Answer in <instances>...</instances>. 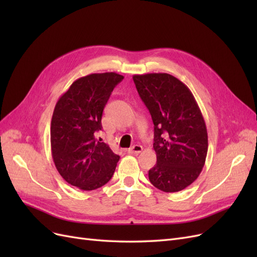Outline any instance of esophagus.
<instances>
[{
    "label": "esophagus",
    "instance_id": "34e87169",
    "mask_svg": "<svg viewBox=\"0 0 257 257\" xmlns=\"http://www.w3.org/2000/svg\"><path fill=\"white\" fill-rule=\"evenodd\" d=\"M127 151L130 154H138L143 151V147L141 145H135L132 148H130Z\"/></svg>",
    "mask_w": 257,
    "mask_h": 257
}]
</instances>
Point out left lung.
Listing matches in <instances>:
<instances>
[{
  "mask_svg": "<svg viewBox=\"0 0 257 257\" xmlns=\"http://www.w3.org/2000/svg\"><path fill=\"white\" fill-rule=\"evenodd\" d=\"M133 80L154 124L157 164L149 170V180L163 192L182 191L201 173L208 151L196 99L182 81L166 73L134 75Z\"/></svg>",
  "mask_w": 257,
  "mask_h": 257,
  "instance_id": "1",
  "label": "left lung"
}]
</instances>
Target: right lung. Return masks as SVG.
Segmentation results:
<instances>
[{"instance_id": "1", "label": "right lung", "mask_w": 257, "mask_h": 257, "mask_svg": "<svg viewBox=\"0 0 257 257\" xmlns=\"http://www.w3.org/2000/svg\"><path fill=\"white\" fill-rule=\"evenodd\" d=\"M124 77L116 73L90 74L75 80L54 107L51 154L59 174L79 190H96L110 180L120 157L95 132L112 90Z\"/></svg>"}]
</instances>
